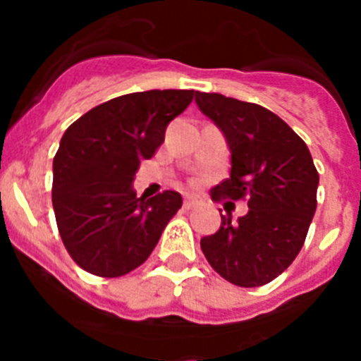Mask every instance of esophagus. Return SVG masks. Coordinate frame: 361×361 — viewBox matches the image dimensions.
<instances>
[{
	"label": "esophagus",
	"instance_id": "34e87169",
	"mask_svg": "<svg viewBox=\"0 0 361 361\" xmlns=\"http://www.w3.org/2000/svg\"><path fill=\"white\" fill-rule=\"evenodd\" d=\"M200 200L197 199L195 195H186L184 197V208L186 209H191V208H195V206H199Z\"/></svg>",
	"mask_w": 361,
	"mask_h": 361
}]
</instances>
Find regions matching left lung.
Segmentation results:
<instances>
[{
	"mask_svg": "<svg viewBox=\"0 0 361 361\" xmlns=\"http://www.w3.org/2000/svg\"><path fill=\"white\" fill-rule=\"evenodd\" d=\"M195 103L226 135L231 173L212 199L245 200L250 212L222 216L200 250L222 279L258 288L282 275L300 253L317 212L318 171L311 153L276 114L222 94L197 92Z\"/></svg>",
	"mask_w": 361,
	"mask_h": 361,
	"instance_id": "8db88e82",
	"label": "left lung"
}]
</instances>
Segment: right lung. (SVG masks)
<instances>
[{
	"mask_svg": "<svg viewBox=\"0 0 361 361\" xmlns=\"http://www.w3.org/2000/svg\"><path fill=\"white\" fill-rule=\"evenodd\" d=\"M193 95V90L121 95L66 128L54 157L52 206L63 244L79 267L117 279L152 255L183 197L166 190L139 199L132 180Z\"/></svg>",
	"mask_w": 361,
	"mask_h": 361,
	"instance_id": "right-lung-1",
	"label": "right lung"
}]
</instances>
